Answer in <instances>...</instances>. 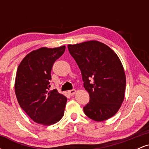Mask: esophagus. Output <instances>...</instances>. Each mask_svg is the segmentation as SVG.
<instances>
[{"label": "esophagus", "instance_id": "obj_1", "mask_svg": "<svg viewBox=\"0 0 149 149\" xmlns=\"http://www.w3.org/2000/svg\"><path fill=\"white\" fill-rule=\"evenodd\" d=\"M68 92H69V94L70 95H71V96H72V95H74L75 94H76V90H69Z\"/></svg>", "mask_w": 149, "mask_h": 149}]
</instances>
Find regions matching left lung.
Returning <instances> with one entry per match:
<instances>
[{
    "instance_id": "left-lung-1",
    "label": "left lung",
    "mask_w": 149,
    "mask_h": 149,
    "mask_svg": "<svg viewBox=\"0 0 149 149\" xmlns=\"http://www.w3.org/2000/svg\"><path fill=\"white\" fill-rule=\"evenodd\" d=\"M68 49L80 68L84 88L90 95V102L83 108L85 115L97 122L113 117L123 102L126 86L118 56L97 40L68 45Z\"/></svg>"
}]
</instances>
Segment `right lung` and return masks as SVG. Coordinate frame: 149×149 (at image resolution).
<instances>
[{
	"instance_id": "obj_1",
	"label": "right lung",
	"mask_w": 149,
	"mask_h": 149,
	"mask_svg": "<svg viewBox=\"0 0 149 149\" xmlns=\"http://www.w3.org/2000/svg\"><path fill=\"white\" fill-rule=\"evenodd\" d=\"M66 46L42 47L26 55L18 66L15 90L19 106L34 122L51 125L64 114L67 98L57 90H49L54 62L64 54Z\"/></svg>"
}]
</instances>
